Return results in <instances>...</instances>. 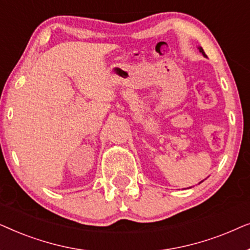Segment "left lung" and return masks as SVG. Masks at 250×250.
Wrapping results in <instances>:
<instances>
[{"instance_id":"8db88e82","label":"left lung","mask_w":250,"mask_h":250,"mask_svg":"<svg viewBox=\"0 0 250 250\" xmlns=\"http://www.w3.org/2000/svg\"><path fill=\"white\" fill-rule=\"evenodd\" d=\"M199 51H200V52H201V53H203V54H204V56H206V54H205V52H204L203 47H199Z\"/></svg>"}]
</instances>
